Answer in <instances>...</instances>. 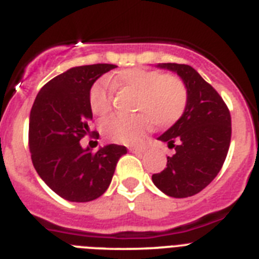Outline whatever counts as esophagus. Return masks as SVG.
<instances>
[{
    "label": "esophagus",
    "mask_w": 259,
    "mask_h": 259,
    "mask_svg": "<svg viewBox=\"0 0 259 259\" xmlns=\"http://www.w3.org/2000/svg\"><path fill=\"white\" fill-rule=\"evenodd\" d=\"M133 153H143L144 151L147 150L146 146H134V147H130L129 148Z\"/></svg>",
    "instance_id": "esophagus-1"
}]
</instances>
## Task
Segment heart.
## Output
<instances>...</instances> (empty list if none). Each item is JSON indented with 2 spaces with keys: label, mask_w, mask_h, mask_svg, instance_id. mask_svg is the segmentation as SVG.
Masks as SVG:
<instances>
[{
  "label": "heart",
  "mask_w": 259,
  "mask_h": 259,
  "mask_svg": "<svg viewBox=\"0 0 259 259\" xmlns=\"http://www.w3.org/2000/svg\"><path fill=\"white\" fill-rule=\"evenodd\" d=\"M120 89L137 93L135 111L142 115L134 117L109 116L102 121L101 130L109 141L134 143L141 139L151 124L169 127L183 116L187 107V89L179 78L161 71L132 68L120 71L111 80ZM89 106L97 116H104L112 106V92L108 80H99L92 86Z\"/></svg>",
  "instance_id": "b5f03b06"
}]
</instances>
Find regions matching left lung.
<instances>
[{
	"label": "left lung",
	"instance_id": "left-lung-1",
	"mask_svg": "<svg viewBox=\"0 0 259 259\" xmlns=\"http://www.w3.org/2000/svg\"><path fill=\"white\" fill-rule=\"evenodd\" d=\"M182 78L187 89V107L181 118L158 141L176 153L167 156L166 167L153 174L152 182L165 195L176 199L193 196L220 173L231 142V116L213 86L187 64L158 63Z\"/></svg>",
	"mask_w": 259,
	"mask_h": 259
}]
</instances>
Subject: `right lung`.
Instances as JSON below:
<instances>
[{
  "instance_id": "add662e5",
  "label": "right lung",
  "mask_w": 259,
  "mask_h": 259,
  "mask_svg": "<svg viewBox=\"0 0 259 259\" xmlns=\"http://www.w3.org/2000/svg\"><path fill=\"white\" fill-rule=\"evenodd\" d=\"M115 64L73 67L49 81L37 94L29 115V151L46 185L63 199L88 202L108 188L126 147L107 144L93 152L80 141L90 135L89 93ZM94 135H99L95 133Z\"/></svg>"
}]
</instances>
